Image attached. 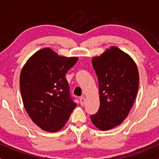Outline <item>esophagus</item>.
<instances>
[{"mask_svg":"<svg viewBox=\"0 0 159 159\" xmlns=\"http://www.w3.org/2000/svg\"><path fill=\"white\" fill-rule=\"evenodd\" d=\"M84 101H85V97L84 95H82V96L80 98V104H81L82 106L84 104Z\"/></svg>","mask_w":159,"mask_h":159,"instance_id":"esophagus-1","label":"esophagus"}]
</instances>
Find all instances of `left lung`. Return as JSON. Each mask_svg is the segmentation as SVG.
Segmentation results:
<instances>
[{"instance_id": "1", "label": "left lung", "mask_w": 159, "mask_h": 159, "mask_svg": "<svg viewBox=\"0 0 159 159\" xmlns=\"http://www.w3.org/2000/svg\"><path fill=\"white\" fill-rule=\"evenodd\" d=\"M92 64L98 80L100 107L90 118L99 129L108 130L127 117L139 89V70L133 58L116 47L94 57Z\"/></svg>"}]
</instances>
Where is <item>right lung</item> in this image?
I'll use <instances>...</instances> for the list:
<instances>
[{"label":"right lung","mask_w":159,"mask_h":159,"mask_svg":"<svg viewBox=\"0 0 159 159\" xmlns=\"http://www.w3.org/2000/svg\"><path fill=\"white\" fill-rule=\"evenodd\" d=\"M76 57L60 56L49 48L32 55L23 66L20 89L26 112L36 125L47 132H58L76 107L70 96L66 73Z\"/></svg>","instance_id":"obj_1"}]
</instances>
